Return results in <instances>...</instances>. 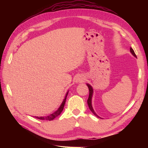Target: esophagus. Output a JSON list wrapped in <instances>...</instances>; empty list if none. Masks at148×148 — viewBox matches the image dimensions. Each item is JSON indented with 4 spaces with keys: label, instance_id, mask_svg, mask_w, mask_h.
<instances>
[{
    "label": "esophagus",
    "instance_id": "obj_1",
    "mask_svg": "<svg viewBox=\"0 0 148 148\" xmlns=\"http://www.w3.org/2000/svg\"><path fill=\"white\" fill-rule=\"evenodd\" d=\"M85 80V78L83 76H78L77 78L75 79V82L76 83H82L84 82Z\"/></svg>",
    "mask_w": 148,
    "mask_h": 148
}]
</instances>
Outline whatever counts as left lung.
Segmentation results:
<instances>
[{
    "instance_id": "8db88e82",
    "label": "left lung",
    "mask_w": 148,
    "mask_h": 148,
    "mask_svg": "<svg viewBox=\"0 0 148 148\" xmlns=\"http://www.w3.org/2000/svg\"><path fill=\"white\" fill-rule=\"evenodd\" d=\"M130 52L132 53V54L134 57H136V54H135V52H134L133 49L132 47H130ZM136 58H137V57H136ZM86 85L88 86V88H89V97H88V101H87L88 105V106H89V109L91 110V111L93 113L94 115H95L96 116V117H97L98 118L102 119L101 117H99V116H98V115L96 114V113L95 112V110H94L93 107H92V97L93 91H93V88H92V87L91 86V85L89 84H88V83H86Z\"/></svg>"
}]
</instances>
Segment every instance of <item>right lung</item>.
<instances>
[{
  "label": "right lung",
  "mask_w": 148,
  "mask_h": 148,
  "mask_svg": "<svg viewBox=\"0 0 148 148\" xmlns=\"http://www.w3.org/2000/svg\"><path fill=\"white\" fill-rule=\"evenodd\" d=\"M69 91H68L66 92L64 99L63 101H62L61 105L59 107V109H58L56 111H55L54 112L51 114V115H49L48 116H46V117H35L36 118V119H40V120H46L51 121V120H52L54 119L56 117H57V116H59L61 114L62 110H63V109H64V106H65V101H66V98L67 97V95H68Z\"/></svg>",
  "instance_id": "1"
}]
</instances>
